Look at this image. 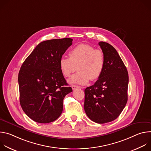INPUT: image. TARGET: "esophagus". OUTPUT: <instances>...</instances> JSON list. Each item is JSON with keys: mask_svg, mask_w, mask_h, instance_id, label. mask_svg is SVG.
<instances>
[{"mask_svg": "<svg viewBox=\"0 0 151 151\" xmlns=\"http://www.w3.org/2000/svg\"><path fill=\"white\" fill-rule=\"evenodd\" d=\"M72 90H76V89H77V88H81V87H79V86H78V85H72Z\"/></svg>", "mask_w": 151, "mask_h": 151, "instance_id": "34e87169", "label": "esophagus"}]
</instances>
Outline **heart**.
Masks as SVG:
<instances>
[{
	"mask_svg": "<svg viewBox=\"0 0 151 151\" xmlns=\"http://www.w3.org/2000/svg\"><path fill=\"white\" fill-rule=\"evenodd\" d=\"M69 57L62 56L59 61L60 71L64 77L69 78L76 70L78 72L69 80L72 84L85 85L90 80L95 81L101 76L105 65L104 55L100 50L81 44L73 48Z\"/></svg>",
	"mask_w": 151,
	"mask_h": 151,
	"instance_id": "heart-1",
	"label": "heart"
}]
</instances>
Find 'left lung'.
I'll use <instances>...</instances> for the list:
<instances>
[{
  "instance_id": "left-lung-1",
  "label": "left lung",
  "mask_w": 151,
  "mask_h": 151,
  "mask_svg": "<svg viewBox=\"0 0 151 151\" xmlns=\"http://www.w3.org/2000/svg\"><path fill=\"white\" fill-rule=\"evenodd\" d=\"M104 55V70L96 83L85 90L84 110L98 124L116 119L128 100V75L116 50L104 42L99 43Z\"/></svg>"
}]
</instances>
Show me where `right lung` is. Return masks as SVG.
Here are the masks:
<instances>
[{
	"instance_id": "obj_1",
	"label": "right lung",
	"mask_w": 151,
	"mask_h": 151,
	"mask_svg": "<svg viewBox=\"0 0 151 151\" xmlns=\"http://www.w3.org/2000/svg\"><path fill=\"white\" fill-rule=\"evenodd\" d=\"M72 39H55L39 44L18 73L19 101L25 114L39 123H50L61 114L63 101L72 91L61 73L59 61Z\"/></svg>"
}]
</instances>
